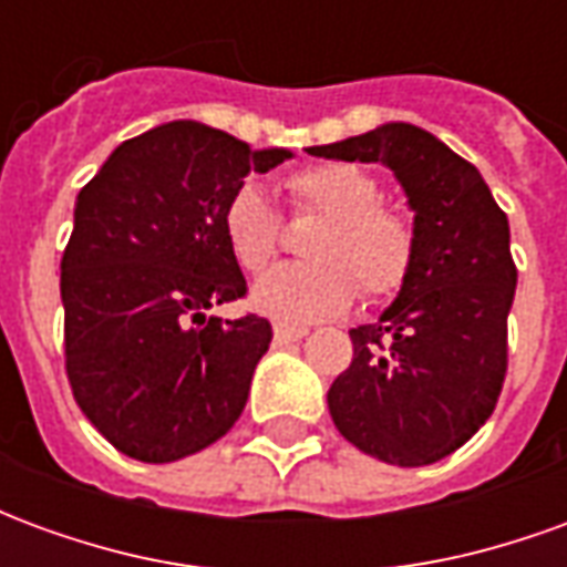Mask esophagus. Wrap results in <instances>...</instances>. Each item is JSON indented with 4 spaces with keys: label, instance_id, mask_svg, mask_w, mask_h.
Returning <instances> with one entry per match:
<instances>
[{
    "label": "esophagus",
    "instance_id": "34e87169",
    "mask_svg": "<svg viewBox=\"0 0 567 567\" xmlns=\"http://www.w3.org/2000/svg\"><path fill=\"white\" fill-rule=\"evenodd\" d=\"M272 337H276V343H297V340H303L307 337V328H295V324H276L272 328Z\"/></svg>",
    "mask_w": 567,
    "mask_h": 567
}]
</instances>
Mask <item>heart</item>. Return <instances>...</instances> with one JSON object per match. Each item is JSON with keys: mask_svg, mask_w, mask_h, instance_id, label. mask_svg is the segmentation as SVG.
<instances>
[{"mask_svg": "<svg viewBox=\"0 0 567 567\" xmlns=\"http://www.w3.org/2000/svg\"><path fill=\"white\" fill-rule=\"evenodd\" d=\"M297 209L316 212L303 264H279L251 288V303L276 321L309 324L352 307L358 288L370 300L394 295L413 267V227L377 203V178L355 163H316L288 178ZM221 230L236 264L260 272L279 248V215L255 182L227 197Z\"/></svg>", "mask_w": 567, "mask_h": 567, "instance_id": "heart-1", "label": "heart"}]
</instances>
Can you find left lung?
<instances>
[{
  "label": "left lung",
  "instance_id": "8db88e82",
  "mask_svg": "<svg viewBox=\"0 0 567 567\" xmlns=\"http://www.w3.org/2000/svg\"><path fill=\"white\" fill-rule=\"evenodd\" d=\"M307 151L389 166L413 212V267L392 307L349 331L355 358L328 392L333 425L385 464L440 462L486 425L504 385L507 215L474 163L404 121Z\"/></svg>",
  "mask_w": 567,
  "mask_h": 567
}]
</instances>
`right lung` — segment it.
Here are the masks:
<instances>
[{"label":"right lung","instance_id":"right-lung-1","mask_svg":"<svg viewBox=\"0 0 567 567\" xmlns=\"http://www.w3.org/2000/svg\"><path fill=\"white\" fill-rule=\"evenodd\" d=\"M288 157L169 121L121 142L81 187L60 264L66 373L81 413L117 452L178 462L243 416L272 328L206 316L246 295L221 212L248 173Z\"/></svg>","mask_w":567,"mask_h":567}]
</instances>
